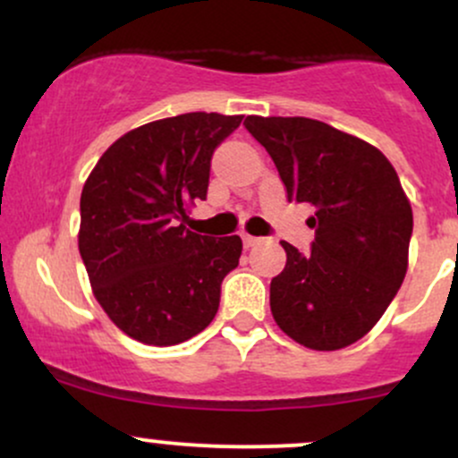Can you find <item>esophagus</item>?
Here are the masks:
<instances>
[{
    "instance_id": "esophagus-1",
    "label": "esophagus",
    "mask_w": 458,
    "mask_h": 458,
    "mask_svg": "<svg viewBox=\"0 0 458 458\" xmlns=\"http://www.w3.org/2000/svg\"><path fill=\"white\" fill-rule=\"evenodd\" d=\"M259 236H251V234H243V245L245 247H254L256 243H259Z\"/></svg>"
}]
</instances>
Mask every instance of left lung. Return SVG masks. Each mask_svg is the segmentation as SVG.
Returning a JSON list of instances; mask_svg holds the SVG:
<instances>
[{
	"label": "left lung",
	"mask_w": 458,
	"mask_h": 458,
	"mask_svg": "<svg viewBox=\"0 0 458 458\" xmlns=\"http://www.w3.org/2000/svg\"><path fill=\"white\" fill-rule=\"evenodd\" d=\"M288 202H308L312 250L282 241L286 267L271 280V314L314 351H338L377 325L407 273L411 204L392 163L355 135L312 118L247 115Z\"/></svg>",
	"instance_id": "1"
}]
</instances>
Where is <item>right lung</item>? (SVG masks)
Returning a JSON list of instances; mask_svg holds the SVG:
<instances>
[{"label": "right lung", "instance_id": "add662e5", "mask_svg": "<svg viewBox=\"0 0 458 458\" xmlns=\"http://www.w3.org/2000/svg\"><path fill=\"white\" fill-rule=\"evenodd\" d=\"M241 120L193 112L129 131L83 185L79 254L105 314L138 343L181 344L217 314L243 243L182 222L207 199L213 152Z\"/></svg>", "mask_w": 458, "mask_h": 458}]
</instances>
